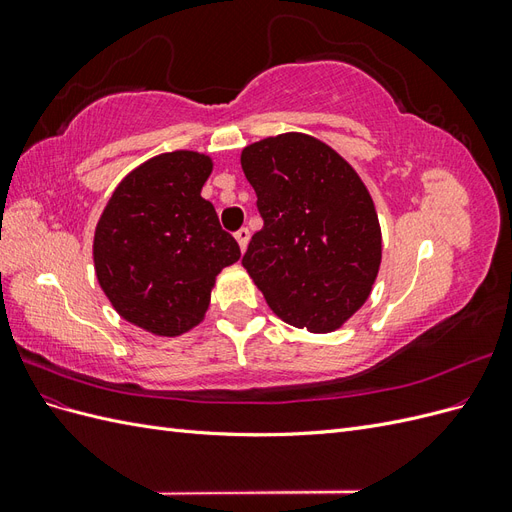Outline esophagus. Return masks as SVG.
<instances>
[{"label":"esophagus","instance_id":"1","mask_svg":"<svg viewBox=\"0 0 512 512\" xmlns=\"http://www.w3.org/2000/svg\"><path fill=\"white\" fill-rule=\"evenodd\" d=\"M235 239H237V243H239V247H241V252H245V250H247V243H250V230H247V228H239V230L235 232Z\"/></svg>","mask_w":512,"mask_h":512}]
</instances>
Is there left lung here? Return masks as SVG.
<instances>
[{
    "label": "left lung",
    "mask_w": 512,
    "mask_h": 512,
    "mask_svg": "<svg viewBox=\"0 0 512 512\" xmlns=\"http://www.w3.org/2000/svg\"><path fill=\"white\" fill-rule=\"evenodd\" d=\"M241 168L265 220L243 267L284 322L339 329L367 301L382 260L365 183L335 149L301 132L247 145Z\"/></svg>",
    "instance_id": "8db88e82"
}]
</instances>
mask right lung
<instances>
[{
	"label": "right lung",
	"mask_w": 512,
	"mask_h": 512,
	"mask_svg": "<svg viewBox=\"0 0 512 512\" xmlns=\"http://www.w3.org/2000/svg\"><path fill=\"white\" fill-rule=\"evenodd\" d=\"M211 170L205 153H160L121 179L98 220L100 288L121 318L153 335L175 337L196 327L215 277L241 256L200 196Z\"/></svg>",
	"instance_id": "right-lung-1"
}]
</instances>
